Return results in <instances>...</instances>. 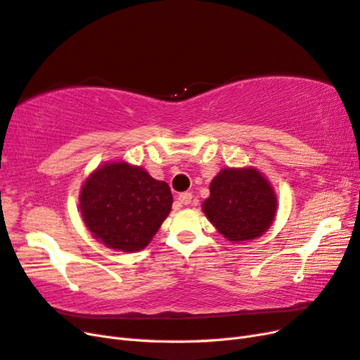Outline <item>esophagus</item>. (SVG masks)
Returning a JSON list of instances; mask_svg holds the SVG:
<instances>
[{"label": "esophagus", "mask_w": 360, "mask_h": 360, "mask_svg": "<svg viewBox=\"0 0 360 360\" xmlns=\"http://www.w3.org/2000/svg\"><path fill=\"white\" fill-rule=\"evenodd\" d=\"M179 201H180L181 204H191V201H192V193H191V192H183V193H180V195H179Z\"/></svg>", "instance_id": "34e87169"}]
</instances>
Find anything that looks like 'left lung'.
I'll return each mask as SVG.
<instances>
[{
    "label": "left lung",
    "mask_w": 360,
    "mask_h": 360,
    "mask_svg": "<svg viewBox=\"0 0 360 360\" xmlns=\"http://www.w3.org/2000/svg\"><path fill=\"white\" fill-rule=\"evenodd\" d=\"M277 200L268 180L252 168L222 169L210 183L202 212L231 242L256 239L273 224Z\"/></svg>",
    "instance_id": "left-lung-1"
}]
</instances>
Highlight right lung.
I'll return each mask as SVG.
<instances>
[{
  "label": "right lung",
  "instance_id": "right-lung-1",
  "mask_svg": "<svg viewBox=\"0 0 360 360\" xmlns=\"http://www.w3.org/2000/svg\"><path fill=\"white\" fill-rule=\"evenodd\" d=\"M172 206L168 183L125 162L105 163L82 188L86 227L109 248L139 251L148 245Z\"/></svg>",
  "mask_w": 360,
  "mask_h": 360
}]
</instances>
